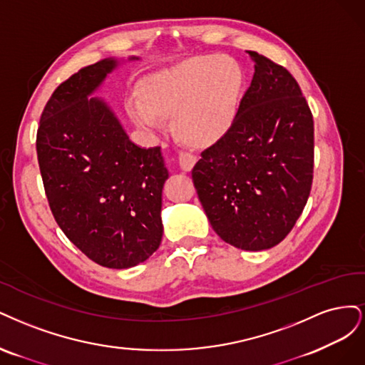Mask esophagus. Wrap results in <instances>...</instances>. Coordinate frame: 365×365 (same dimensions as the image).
<instances>
[{
    "label": "esophagus",
    "mask_w": 365,
    "mask_h": 365,
    "mask_svg": "<svg viewBox=\"0 0 365 365\" xmlns=\"http://www.w3.org/2000/svg\"><path fill=\"white\" fill-rule=\"evenodd\" d=\"M197 158L191 153H180L179 155V165L183 171H191L192 167L195 165Z\"/></svg>",
    "instance_id": "obj_1"
}]
</instances>
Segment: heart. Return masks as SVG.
Listing matches in <instances>:
<instances>
[{
    "label": "heart",
    "instance_id": "b5f03b06",
    "mask_svg": "<svg viewBox=\"0 0 365 365\" xmlns=\"http://www.w3.org/2000/svg\"><path fill=\"white\" fill-rule=\"evenodd\" d=\"M242 88L238 62L226 56H198L148 76L139 86L140 101H127V113L148 133H160L163 120H171L179 143L203 150L230 132Z\"/></svg>",
    "mask_w": 365,
    "mask_h": 365
}]
</instances>
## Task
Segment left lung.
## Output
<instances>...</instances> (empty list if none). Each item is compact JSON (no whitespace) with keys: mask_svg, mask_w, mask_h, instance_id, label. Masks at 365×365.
Listing matches in <instances>:
<instances>
[{"mask_svg":"<svg viewBox=\"0 0 365 365\" xmlns=\"http://www.w3.org/2000/svg\"><path fill=\"white\" fill-rule=\"evenodd\" d=\"M250 88L227 136L202 153L192 182L210 226L241 250L272 249L308 202L314 121L288 69L256 51Z\"/></svg>","mask_w":365,"mask_h":365,"instance_id":"1","label":"left lung"}]
</instances>
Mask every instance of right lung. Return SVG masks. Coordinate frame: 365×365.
<instances>
[{
    "label": "right lung",
    "mask_w": 365,
    "mask_h": 365,
    "mask_svg": "<svg viewBox=\"0 0 365 365\" xmlns=\"http://www.w3.org/2000/svg\"><path fill=\"white\" fill-rule=\"evenodd\" d=\"M116 66V58H103L57 86L36 151L58 227L93 262L123 269L159 249L168 170L160 147L133 144L108 103L90 98Z\"/></svg>",
    "instance_id": "right-lung-1"
}]
</instances>
